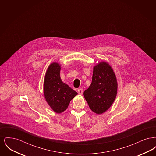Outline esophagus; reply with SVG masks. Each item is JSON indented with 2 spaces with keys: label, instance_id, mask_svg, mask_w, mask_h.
Returning <instances> with one entry per match:
<instances>
[{
  "label": "esophagus",
  "instance_id": "1",
  "mask_svg": "<svg viewBox=\"0 0 156 156\" xmlns=\"http://www.w3.org/2000/svg\"><path fill=\"white\" fill-rule=\"evenodd\" d=\"M83 89H82V88H80V89H78V94H80V95H82L83 94Z\"/></svg>",
  "mask_w": 156,
  "mask_h": 156
}]
</instances>
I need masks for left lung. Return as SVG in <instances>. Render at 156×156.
Returning <instances> with one entry per match:
<instances>
[{
    "mask_svg": "<svg viewBox=\"0 0 156 156\" xmlns=\"http://www.w3.org/2000/svg\"><path fill=\"white\" fill-rule=\"evenodd\" d=\"M117 90L118 82L112 68L108 62L102 61L94 67L92 83L83 95L90 109L100 115L111 106Z\"/></svg>",
    "mask_w": 156,
    "mask_h": 156,
    "instance_id": "left-lung-1",
    "label": "left lung"
}]
</instances>
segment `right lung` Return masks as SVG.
Masks as SVG:
<instances>
[{
	"label": "right lung",
	"instance_id": "obj_1",
	"mask_svg": "<svg viewBox=\"0 0 156 156\" xmlns=\"http://www.w3.org/2000/svg\"><path fill=\"white\" fill-rule=\"evenodd\" d=\"M61 66L51 63L46 71L44 81V94L47 102L55 112L66 111L70 101L78 93L62 81L60 78Z\"/></svg>",
	"mask_w": 156,
	"mask_h": 156
}]
</instances>
